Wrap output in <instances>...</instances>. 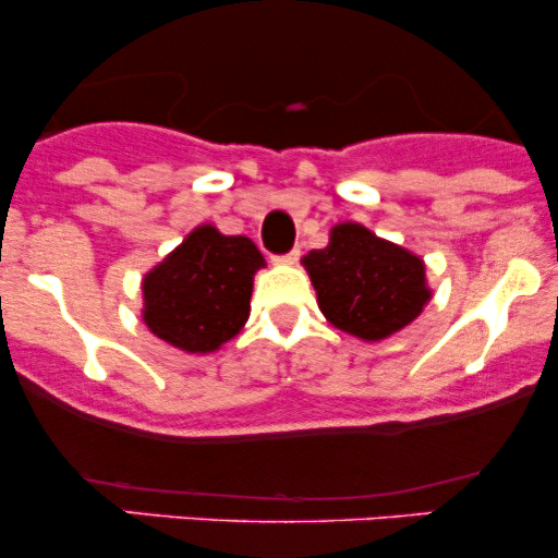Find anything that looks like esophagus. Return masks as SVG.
<instances>
[{"mask_svg":"<svg viewBox=\"0 0 558 558\" xmlns=\"http://www.w3.org/2000/svg\"><path fill=\"white\" fill-rule=\"evenodd\" d=\"M299 257H301L299 248H291V252H288V254H275L272 262H275V265H296Z\"/></svg>","mask_w":558,"mask_h":558,"instance_id":"obj_1","label":"esophagus"}]
</instances>
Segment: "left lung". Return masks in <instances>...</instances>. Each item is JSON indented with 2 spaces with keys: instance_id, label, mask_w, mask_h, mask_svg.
<instances>
[{
  "instance_id": "obj_1",
  "label": "left lung",
  "mask_w": 558,
  "mask_h": 558,
  "mask_svg": "<svg viewBox=\"0 0 558 558\" xmlns=\"http://www.w3.org/2000/svg\"><path fill=\"white\" fill-rule=\"evenodd\" d=\"M323 315L338 330L380 341L407 328L430 299L425 265L356 222H343L304 259Z\"/></svg>"
}]
</instances>
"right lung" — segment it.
I'll return each mask as SVG.
<instances>
[{
    "instance_id": "1",
    "label": "right lung",
    "mask_w": 558,
    "mask_h": 558,
    "mask_svg": "<svg viewBox=\"0 0 558 558\" xmlns=\"http://www.w3.org/2000/svg\"><path fill=\"white\" fill-rule=\"evenodd\" d=\"M265 257L246 235L196 228L144 278V319L157 338L207 354L243 328Z\"/></svg>"
}]
</instances>
